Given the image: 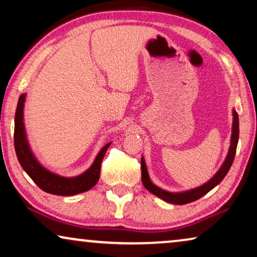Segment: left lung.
Returning a JSON list of instances; mask_svg holds the SVG:
<instances>
[{
  "instance_id": "1",
  "label": "left lung",
  "mask_w": 257,
  "mask_h": 257,
  "mask_svg": "<svg viewBox=\"0 0 257 257\" xmlns=\"http://www.w3.org/2000/svg\"><path fill=\"white\" fill-rule=\"evenodd\" d=\"M237 142H238V115L235 111L233 110V126H231V136H230V146L229 150H228L227 157L224 159L223 164L221 165L219 171L216 172L215 174L213 175L212 178L209 179L208 181L205 182V184L199 186V187L188 189V191L184 192H168L165 191V189L158 187L157 185H154L152 180H151L149 172H147L146 163L144 157H142V181L143 185L145 186L147 191L152 193L158 198H160L164 201L168 203H173V205H186V203L193 202L195 200L202 198L203 195H206L207 193L220 184L221 181L223 180V178L226 177L228 171L233 164L235 153H236V147H237Z\"/></svg>"
}]
</instances>
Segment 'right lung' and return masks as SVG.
I'll list each match as a JSON object with an SVG mask.
<instances>
[{
  "label": "right lung",
  "instance_id": "obj_1",
  "mask_svg": "<svg viewBox=\"0 0 257 257\" xmlns=\"http://www.w3.org/2000/svg\"><path fill=\"white\" fill-rule=\"evenodd\" d=\"M26 97L27 93H22L19 98L15 114V132H14V144H15L16 156L21 166L38 187L50 194L70 196L89 191L99 180L101 161L111 143H107L98 152L92 165L82 174L76 175V177H62L49 171L37 160L28 142L26 126H24Z\"/></svg>",
  "mask_w": 257,
  "mask_h": 257
}]
</instances>
